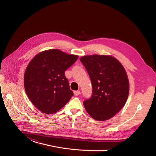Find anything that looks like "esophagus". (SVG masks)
<instances>
[{
  "label": "esophagus",
  "instance_id": "1",
  "mask_svg": "<svg viewBox=\"0 0 156 156\" xmlns=\"http://www.w3.org/2000/svg\"><path fill=\"white\" fill-rule=\"evenodd\" d=\"M73 93H74V95L75 96H79V94H81V92H80L79 90H75V91L73 92Z\"/></svg>",
  "mask_w": 156,
  "mask_h": 156
}]
</instances>
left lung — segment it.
Segmentation results:
<instances>
[{"mask_svg": "<svg viewBox=\"0 0 156 156\" xmlns=\"http://www.w3.org/2000/svg\"><path fill=\"white\" fill-rule=\"evenodd\" d=\"M80 60L90 78L92 94L83 101L94 119L106 120L124 107L129 94V81L119 60L111 56H84Z\"/></svg>", "mask_w": 156, "mask_h": 156, "instance_id": "8db88e82", "label": "left lung"}]
</instances>
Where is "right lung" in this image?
Segmentation results:
<instances>
[{
	"instance_id": "add662e5",
	"label": "right lung",
	"mask_w": 156,
	"mask_h": 156,
	"mask_svg": "<svg viewBox=\"0 0 156 156\" xmlns=\"http://www.w3.org/2000/svg\"><path fill=\"white\" fill-rule=\"evenodd\" d=\"M78 56L58 49H51L36 55L25 70L24 84L30 101L45 114H53L62 108L73 96L65 71Z\"/></svg>"
}]
</instances>
